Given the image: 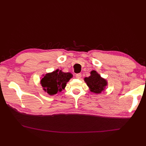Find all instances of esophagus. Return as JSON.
I'll return each instance as SVG.
<instances>
[{"label":"esophagus","instance_id":"34e87169","mask_svg":"<svg viewBox=\"0 0 146 146\" xmlns=\"http://www.w3.org/2000/svg\"><path fill=\"white\" fill-rule=\"evenodd\" d=\"M76 77L78 79H80L81 77H82V74H77L76 75Z\"/></svg>","mask_w":146,"mask_h":146}]
</instances>
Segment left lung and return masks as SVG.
<instances>
[{"label": "left lung", "instance_id": "obj_1", "mask_svg": "<svg viewBox=\"0 0 146 146\" xmlns=\"http://www.w3.org/2000/svg\"><path fill=\"white\" fill-rule=\"evenodd\" d=\"M84 80L90 88V91L96 94L100 93L107 85V82L102 78L96 70H92L91 76L88 77H85Z\"/></svg>", "mask_w": 146, "mask_h": 146}]
</instances>
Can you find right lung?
<instances>
[{
  "mask_svg": "<svg viewBox=\"0 0 146 146\" xmlns=\"http://www.w3.org/2000/svg\"><path fill=\"white\" fill-rule=\"evenodd\" d=\"M72 77L70 72H63L58 69L46 74L41 80L43 90L48 94L54 95L64 89L66 83Z\"/></svg>",
  "mask_w": 146,
  "mask_h": 146,
  "instance_id": "1",
  "label": "right lung"
}]
</instances>
